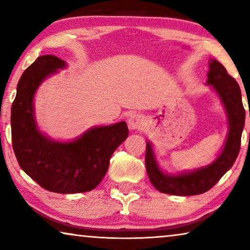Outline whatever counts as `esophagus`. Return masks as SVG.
Masks as SVG:
<instances>
[{"label":"esophagus","instance_id":"obj_1","mask_svg":"<svg viewBox=\"0 0 250 250\" xmlns=\"http://www.w3.org/2000/svg\"><path fill=\"white\" fill-rule=\"evenodd\" d=\"M127 124H128V127L134 131V129L143 128V125H145V121H143V118L141 117V116L133 115L128 118Z\"/></svg>","mask_w":250,"mask_h":250}]
</instances>
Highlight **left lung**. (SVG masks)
I'll list each match as a JSON object with an SVG mask.
<instances>
[{
  "label": "left lung",
  "mask_w": 250,
  "mask_h": 250,
  "mask_svg": "<svg viewBox=\"0 0 250 250\" xmlns=\"http://www.w3.org/2000/svg\"><path fill=\"white\" fill-rule=\"evenodd\" d=\"M207 84L213 85L220 95L229 118V134L223 151L209 166L191 173L170 176L164 174L157 164L151 145L146 142V167L150 182L163 193L174 196H194L211 189L222 176L233 166L240 151L241 134L245 126L246 111L241 100V91L233 77L216 60L209 62ZM250 116V115H249Z\"/></svg>",
  "instance_id": "obj_1"
}]
</instances>
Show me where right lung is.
<instances>
[{
	"instance_id": "obj_1",
	"label": "right lung",
	"mask_w": 250,
	"mask_h": 250,
	"mask_svg": "<svg viewBox=\"0 0 250 250\" xmlns=\"http://www.w3.org/2000/svg\"><path fill=\"white\" fill-rule=\"evenodd\" d=\"M66 66L52 54L41 56L23 71L11 108V138L16 158L27 175L51 192L93 190L107 173L109 160L128 136L125 122L91 128L69 143L51 141L36 127L34 94L49 75Z\"/></svg>"
}]
</instances>
